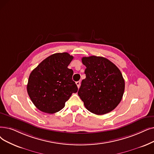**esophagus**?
Listing matches in <instances>:
<instances>
[{"instance_id":"34e87169","label":"esophagus","mask_w":154,"mask_h":154,"mask_svg":"<svg viewBox=\"0 0 154 154\" xmlns=\"http://www.w3.org/2000/svg\"><path fill=\"white\" fill-rule=\"evenodd\" d=\"M76 84H77V88H80V85H81V82H80V81L76 82Z\"/></svg>"}]
</instances>
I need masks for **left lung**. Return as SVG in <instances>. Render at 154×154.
Segmentation results:
<instances>
[{
	"mask_svg": "<svg viewBox=\"0 0 154 154\" xmlns=\"http://www.w3.org/2000/svg\"><path fill=\"white\" fill-rule=\"evenodd\" d=\"M86 66L78 95L86 109L97 115L116 108L123 97L125 81L121 72L108 59L102 57H83Z\"/></svg>",
	"mask_w": 154,
	"mask_h": 154,
	"instance_id": "8db88e82",
	"label": "left lung"
}]
</instances>
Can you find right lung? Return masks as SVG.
<instances>
[{"instance_id": "obj_1", "label": "right lung", "mask_w": 154, "mask_h": 154, "mask_svg": "<svg viewBox=\"0 0 154 154\" xmlns=\"http://www.w3.org/2000/svg\"><path fill=\"white\" fill-rule=\"evenodd\" d=\"M73 57L57 53L43 60L30 73L27 85L28 95L36 108L53 114L62 109L72 93L78 91L72 81L73 72L68 68Z\"/></svg>"}]
</instances>
